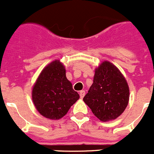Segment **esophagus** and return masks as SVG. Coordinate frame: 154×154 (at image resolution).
Wrapping results in <instances>:
<instances>
[{"mask_svg":"<svg viewBox=\"0 0 154 154\" xmlns=\"http://www.w3.org/2000/svg\"><path fill=\"white\" fill-rule=\"evenodd\" d=\"M84 95H85V91H80V98H81V99H83V98H84Z\"/></svg>","mask_w":154,"mask_h":154,"instance_id":"34e87169","label":"esophagus"}]
</instances>
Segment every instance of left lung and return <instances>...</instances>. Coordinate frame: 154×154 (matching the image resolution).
<instances>
[{"label":"left lung","instance_id":"obj_1","mask_svg":"<svg viewBox=\"0 0 154 154\" xmlns=\"http://www.w3.org/2000/svg\"><path fill=\"white\" fill-rule=\"evenodd\" d=\"M94 71V83L83 100L100 121H111L120 117L128 105V84L120 70L107 60Z\"/></svg>","mask_w":154,"mask_h":154}]
</instances>
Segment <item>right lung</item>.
<instances>
[{
	"label": "right lung",
	"instance_id": "obj_1",
	"mask_svg": "<svg viewBox=\"0 0 154 154\" xmlns=\"http://www.w3.org/2000/svg\"><path fill=\"white\" fill-rule=\"evenodd\" d=\"M79 98L60 60L51 62L43 69L32 88V100L36 109L51 120L62 118Z\"/></svg>",
	"mask_w": 154,
	"mask_h": 154
}]
</instances>
